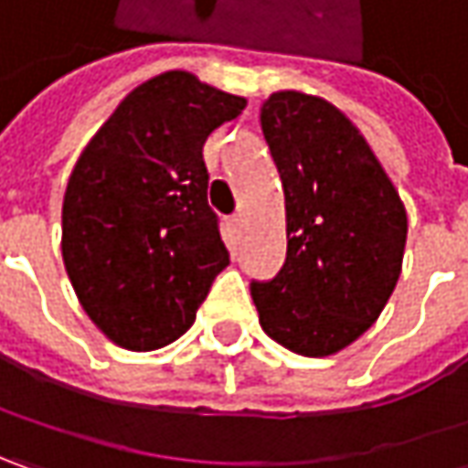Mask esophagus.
Wrapping results in <instances>:
<instances>
[{
	"mask_svg": "<svg viewBox=\"0 0 468 468\" xmlns=\"http://www.w3.org/2000/svg\"><path fill=\"white\" fill-rule=\"evenodd\" d=\"M230 225H233L235 230H238V228L243 225V214H233V217H230Z\"/></svg>",
	"mask_w": 468,
	"mask_h": 468,
	"instance_id": "1",
	"label": "esophagus"
}]
</instances>
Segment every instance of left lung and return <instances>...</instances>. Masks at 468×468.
<instances>
[{
    "label": "left lung",
    "instance_id": "1",
    "mask_svg": "<svg viewBox=\"0 0 468 468\" xmlns=\"http://www.w3.org/2000/svg\"><path fill=\"white\" fill-rule=\"evenodd\" d=\"M261 131L285 191L288 254L251 282L259 324L301 356H333L377 322L406 249V209L367 138L330 101L277 91Z\"/></svg>",
    "mask_w": 468,
    "mask_h": 468
}]
</instances>
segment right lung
I'll list each match as a JSON object with an SVG mask.
<instances>
[{
    "mask_svg": "<svg viewBox=\"0 0 468 468\" xmlns=\"http://www.w3.org/2000/svg\"><path fill=\"white\" fill-rule=\"evenodd\" d=\"M243 107L191 72H162L120 101L75 162L62 259L80 306L117 346L177 340L230 264L201 152Z\"/></svg>",
    "mask_w": 468,
    "mask_h": 468,
    "instance_id": "right-lung-1",
    "label": "right lung"
}]
</instances>
